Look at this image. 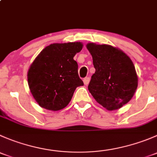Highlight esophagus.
<instances>
[{
  "label": "esophagus",
  "mask_w": 157,
  "mask_h": 157,
  "mask_svg": "<svg viewBox=\"0 0 157 157\" xmlns=\"http://www.w3.org/2000/svg\"><path fill=\"white\" fill-rule=\"evenodd\" d=\"M83 83H84V85H88L89 84V83H90V77H85L84 79H83Z\"/></svg>",
  "instance_id": "34e87169"
}]
</instances>
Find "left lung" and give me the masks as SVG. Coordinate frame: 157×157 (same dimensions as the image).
<instances>
[{
	"label": "left lung",
	"mask_w": 157,
	"mask_h": 157,
	"mask_svg": "<svg viewBox=\"0 0 157 157\" xmlns=\"http://www.w3.org/2000/svg\"><path fill=\"white\" fill-rule=\"evenodd\" d=\"M86 48L96 71L88 90L96 102L109 111L127 104L135 93L138 77L131 58L119 48L90 42Z\"/></svg>",
	"instance_id": "obj_1"
}]
</instances>
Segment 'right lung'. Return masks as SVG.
I'll use <instances>...</instances> for the list:
<instances>
[{
    "label": "right lung",
    "mask_w": 157,
    "mask_h": 157,
    "mask_svg": "<svg viewBox=\"0 0 157 157\" xmlns=\"http://www.w3.org/2000/svg\"><path fill=\"white\" fill-rule=\"evenodd\" d=\"M82 48L80 42L51 44L33 61L28 71V84L39 106L51 111L65 108L76 88L83 86L74 60Z\"/></svg>",
    "instance_id": "add662e5"
}]
</instances>
